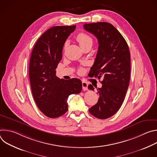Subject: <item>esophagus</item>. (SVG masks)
<instances>
[{
  "instance_id": "esophagus-1",
  "label": "esophagus",
  "mask_w": 157,
  "mask_h": 157,
  "mask_svg": "<svg viewBox=\"0 0 157 157\" xmlns=\"http://www.w3.org/2000/svg\"><path fill=\"white\" fill-rule=\"evenodd\" d=\"M82 89H84V91L87 90V86H88V84L85 82V81H82Z\"/></svg>"
}]
</instances>
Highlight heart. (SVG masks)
I'll list each match as a JSON object with an SVG mask.
<instances>
[{"mask_svg":"<svg viewBox=\"0 0 157 157\" xmlns=\"http://www.w3.org/2000/svg\"><path fill=\"white\" fill-rule=\"evenodd\" d=\"M76 40L83 50L87 47H91L93 42V40L90 35L83 32L79 33L76 36ZM66 44L67 43L65 44V46H66ZM80 71H81V70H80Z\"/></svg>","mask_w":157,"mask_h":157,"instance_id":"1","label":"heart"}]
</instances>
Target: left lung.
<instances>
[{
	"mask_svg": "<svg viewBox=\"0 0 157 157\" xmlns=\"http://www.w3.org/2000/svg\"><path fill=\"white\" fill-rule=\"evenodd\" d=\"M83 27L99 43L95 61L89 74L102 79V87L97 89L98 101L89 111L96 118L105 119L114 115L124 101L130 81V51L124 38L112 24L98 22L85 24ZM88 89H94L92 84Z\"/></svg>",
	"mask_w": 157,
	"mask_h": 157,
	"instance_id": "1",
	"label": "left lung"
}]
</instances>
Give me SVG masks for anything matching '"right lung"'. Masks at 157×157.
Instances as JSON below:
<instances>
[{"instance_id": "obj_1", "label": "right lung", "mask_w": 157, "mask_h": 157, "mask_svg": "<svg viewBox=\"0 0 157 157\" xmlns=\"http://www.w3.org/2000/svg\"><path fill=\"white\" fill-rule=\"evenodd\" d=\"M75 29L76 25L50 28L37 40L31 54L29 78L32 94L39 109L50 118L65 114L69 96L82 90L80 79L65 80L56 75L64 44Z\"/></svg>"}]
</instances>
